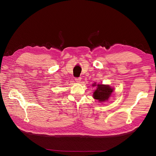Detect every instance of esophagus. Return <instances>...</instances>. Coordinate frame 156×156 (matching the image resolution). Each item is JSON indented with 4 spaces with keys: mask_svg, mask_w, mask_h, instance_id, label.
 I'll use <instances>...</instances> for the list:
<instances>
[{
    "mask_svg": "<svg viewBox=\"0 0 156 156\" xmlns=\"http://www.w3.org/2000/svg\"><path fill=\"white\" fill-rule=\"evenodd\" d=\"M75 81L79 83V82L81 81V77H75Z\"/></svg>",
    "mask_w": 156,
    "mask_h": 156,
    "instance_id": "1",
    "label": "esophagus"
}]
</instances>
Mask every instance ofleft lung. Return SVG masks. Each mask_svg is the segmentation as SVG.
<instances>
[{
	"mask_svg": "<svg viewBox=\"0 0 156 156\" xmlns=\"http://www.w3.org/2000/svg\"><path fill=\"white\" fill-rule=\"evenodd\" d=\"M96 90L94 92V98L100 101H105L107 100L113 91V89L108 85L98 84Z\"/></svg>",
	"mask_w": 156,
	"mask_h": 156,
	"instance_id": "1",
	"label": "left lung"
}]
</instances>
